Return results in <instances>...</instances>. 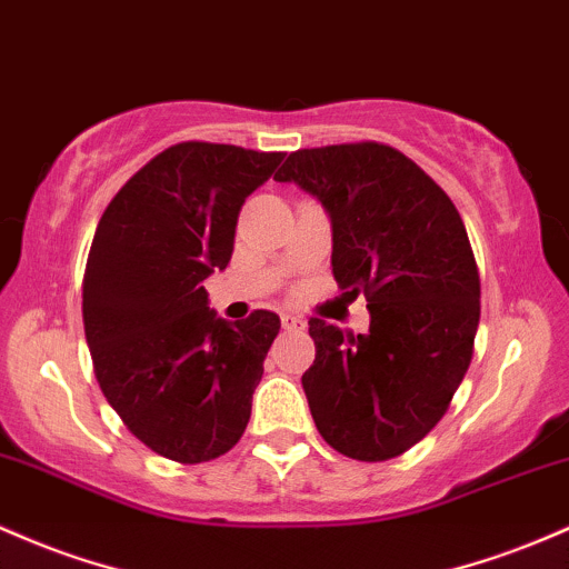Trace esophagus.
Returning <instances> with one entry per match:
<instances>
[{
	"instance_id": "obj_1",
	"label": "esophagus",
	"mask_w": 569,
	"mask_h": 569,
	"mask_svg": "<svg viewBox=\"0 0 569 569\" xmlns=\"http://www.w3.org/2000/svg\"><path fill=\"white\" fill-rule=\"evenodd\" d=\"M280 323H283V329H289V332H302V329L308 327V321L295 313H280Z\"/></svg>"
}]
</instances>
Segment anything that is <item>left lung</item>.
Instances as JSON below:
<instances>
[{
  "label": "left lung",
  "mask_w": 569,
  "mask_h": 569,
  "mask_svg": "<svg viewBox=\"0 0 569 569\" xmlns=\"http://www.w3.org/2000/svg\"><path fill=\"white\" fill-rule=\"evenodd\" d=\"M274 180L321 202L337 286L370 310V332L356 337L310 318L302 389L318 432L351 459L399 457L440 421L472 359L480 280L459 210L378 142L297 151Z\"/></svg>",
  "instance_id": "1"
}]
</instances>
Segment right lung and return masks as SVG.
Returning <instances> with one entry per match:
<instances>
[{
	"label": "right lung",
	"mask_w": 569,
	"mask_h": 569,
	"mask_svg": "<svg viewBox=\"0 0 569 569\" xmlns=\"http://www.w3.org/2000/svg\"><path fill=\"white\" fill-rule=\"evenodd\" d=\"M283 153L180 142L112 197L83 278L99 389L137 440L197 465L227 453L251 418L280 318L227 321L202 280L227 270L242 202Z\"/></svg>",
	"instance_id": "1"
}]
</instances>
